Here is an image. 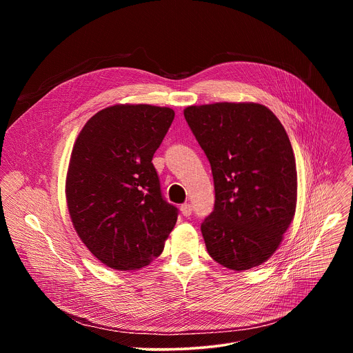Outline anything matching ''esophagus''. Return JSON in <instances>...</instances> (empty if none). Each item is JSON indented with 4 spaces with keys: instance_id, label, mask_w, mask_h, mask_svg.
<instances>
[{
    "instance_id": "1",
    "label": "esophagus",
    "mask_w": 353,
    "mask_h": 353,
    "mask_svg": "<svg viewBox=\"0 0 353 353\" xmlns=\"http://www.w3.org/2000/svg\"><path fill=\"white\" fill-rule=\"evenodd\" d=\"M180 211H181V214H183L184 216H190L191 212H192V207H191L190 204H184V205L180 207Z\"/></svg>"
}]
</instances>
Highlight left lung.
<instances>
[{
  "instance_id": "1",
  "label": "left lung",
  "mask_w": 353,
  "mask_h": 353,
  "mask_svg": "<svg viewBox=\"0 0 353 353\" xmlns=\"http://www.w3.org/2000/svg\"><path fill=\"white\" fill-rule=\"evenodd\" d=\"M184 117L214 176V211L201 223L210 256L233 271L261 265L296 211V162L283 125L251 102L188 106Z\"/></svg>"
}]
</instances>
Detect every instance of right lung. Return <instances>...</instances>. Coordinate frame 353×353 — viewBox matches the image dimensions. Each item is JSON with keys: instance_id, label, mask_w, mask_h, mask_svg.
Here are the masks:
<instances>
[{"instance_id": "add662e5", "label": "right lung", "mask_w": 353, "mask_h": 353, "mask_svg": "<svg viewBox=\"0 0 353 353\" xmlns=\"http://www.w3.org/2000/svg\"><path fill=\"white\" fill-rule=\"evenodd\" d=\"M174 119L170 108L114 105L81 130L65 195L72 225L105 265L139 270L161 256L177 221L163 199L152 158Z\"/></svg>"}]
</instances>
